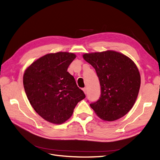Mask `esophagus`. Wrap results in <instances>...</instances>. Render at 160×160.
<instances>
[{"mask_svg": "<svg viewBox=\"0 0 160 160\" xmlns=\"http://www.w3.org/2000/svg\"><path fill=\"white\" fill-rule=\"evenodd\" d=\"M82 90H83V92H84V93H85V94L86 93V88H83V89H82Z\"/></svg>", "mask_w": 160, "mask_h": 160, "instance_id": "1", "label": "esophagus"}]
</instances>
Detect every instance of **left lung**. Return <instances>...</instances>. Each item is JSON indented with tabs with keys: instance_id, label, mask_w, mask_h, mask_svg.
<instances>
[{
	"instance_id": "1",
	"label": "left lung",
	"mask_w": 160,
	"mask_h": 160,
	"mask_svg": "<svg viewBox=\"0 0 160 160\" xmlns=\"http://www.w3.org/2000/svg\"><path fill=\"white\" fill-rule=\"evenodd\" d=\"M83 58L95 68L101 86V96L90 107L105 121L125 116L133 107L140 90L137 65L122 53L111 50L85 53Z\"/></svg>"
}]
</instances>
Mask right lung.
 <instances>
[{
  "label": "right lung",
  "instance_id": "add662e5",
  "mask_svg": "<svg viewBox=\"0 0 160 160\" xmlns=\"http://www.w3.org/2000/svg\"><path fill=\"white\" fill-rule=\"evenodd\" d=\"M76 57L72 52L49 53L26 68L23 84L29 103L45 121L60 125L72 116L74 109L86 96L67 72Z\"/></svg>",
  "mask_w": 160,
  "mask_h": 160
}]
</instances>
